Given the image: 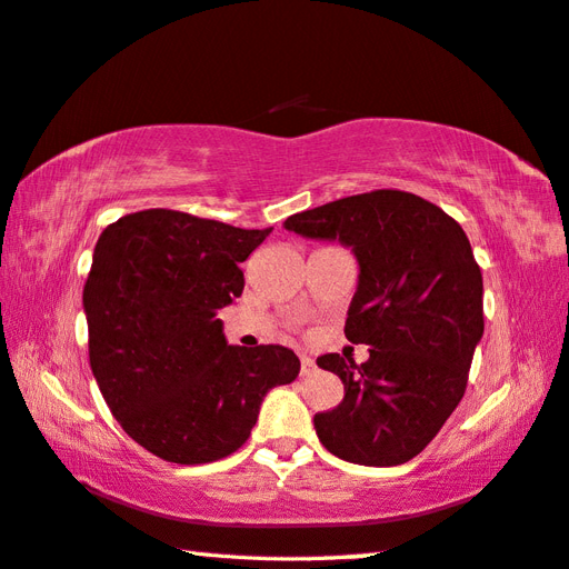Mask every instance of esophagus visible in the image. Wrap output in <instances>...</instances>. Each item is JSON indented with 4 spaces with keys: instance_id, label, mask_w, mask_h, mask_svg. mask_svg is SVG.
Segmentation results:
<instances>
[{
    "instance_id": "1",
    "label": "esophagus",
    "mask_w": 569,
    "mask_h": 569,
    "mask_svg": "<svg viewBox=\"0 0 569 569\" xmlns=\"http://www.w3.org/2000/svg\"><path fill=\"white\" fill-rule=\"evenodd\" d=\"M317 372V362L309 356H301V375H313Z\"/></svg>"
}]
</instances>
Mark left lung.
<instances>
[{
	"mask_svg": "<svg viewBox=\"0 0 569 569\" xmlns=\"http://www.w3.org/2000/svg\"><path fill=\"white\" fill-rule=\"evenodd\" d=\"M284 229L352 248L360 264L346 338L370 346V360H317L346 387L336 409L313 416L319 440L356 465L409 462L456 411L485 333L470 241L443 209L399 189L328 201Z\"/></svg>",
	"mask_w": 569,
	"mask_h": 569,
	"instance_id": "1",
	"label": "left lung"
}]
</instances>
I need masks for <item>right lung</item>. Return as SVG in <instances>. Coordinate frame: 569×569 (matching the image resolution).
Wrapping results in <instances>:
<instances>
[{
    "instance_id": "right-lung-1",
    "label": "right lung",
    "mask_w": 569,
    "mask_h": 569,
    "mask_svg": "<svg viewBox=\"0 0 569 569\" xmlns=\"http://www.w3.org/2000/svg\"><path fill=\"white\" fill-rule=\"evenodd\" d=\"M270 231L146 209L99 236L82 292L92 375L123 431L162 460L231 456L264 395L297 380L292 350L229 346L217 319Z\"/></svg>"
}]
</instances>
